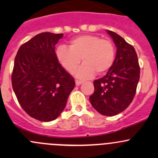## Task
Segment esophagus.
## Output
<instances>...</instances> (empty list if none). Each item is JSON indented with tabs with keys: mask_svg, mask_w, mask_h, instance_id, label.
Returning a JSON list of instances; mask_svg holds the SVG:
<instances>
[{
	"mask_svg": "<svg viewBox=\"0 0 158 158\" xmlns=\"http://www.w3.org/2000/svg\"><path fill=\"white\" fill-rule=\"evenodd\" d=\"M82 83V81H79V80H76V85H80Z\"/></svg>",
	"mask_w": 158,
	"mask_h": 158,
	"instance_id": "34e87169",
	"label": "esophagus"
}]
</instances>
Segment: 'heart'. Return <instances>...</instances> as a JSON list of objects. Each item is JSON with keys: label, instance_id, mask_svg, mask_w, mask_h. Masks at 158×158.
Returning a JSON list of instances; mask_svg holds the SVG:
<instances>
[{"label": "heart", "instance_id": "obj_1", "mask_svg": "<svg viewBox=\"0 0 158 158\" xmlns=\"http://www.w3.org/2000/svg\"><path fill=\"white\" fill-rule=\"evenodd\" d=\"M114 56L111 41L91 34L76 36L70 40L69 47L59 46L56 50L57 61L69 73L76 69L82 58L83 64L74 72L81 79H90L95 73L100 75L107 72L113 65Z\"/></svg>", "mask_w": 158, "mask_h": 158}]
</instances>
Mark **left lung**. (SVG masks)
Masks as SVG:
<instances>
[{
  "label": "left lung",
  "instance_id": "8db88e82",
  "mask_svg": "<svg viewBox=\"0 0 158 158\" xmlns=\"http://www.w3.org/2000/svg\"><path fill=\"white\" fill-rule=\"evenodd\" d=\"M116 47L115 59L107 74L94 81V93L89 97L100 114L113 116L128 107L136 93L140 66L136 51L118 34L107 30Z\"/></svg>",
  "mask_w": 158,
  "mask_h": 158
}]
</instances>
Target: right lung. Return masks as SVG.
<instances>
[{
    "label": "right lung",
    "mask_w": 158,
    "mask_h": 158,
    "mask_svg": "<svg viewBox=\"0 0 158 158\" xmlns=\"http://www.w3.org/2000/svg\"><path fill=\"white\" fill-rule=\"evenodd\" d=\"M63 33H41L19 48L11 75L22 109L41 122L55 120L66 107L74 78L57 61L55 46Z\"/></svg>",
    "instance_id": "1"
}]
</instances>
